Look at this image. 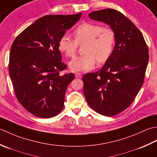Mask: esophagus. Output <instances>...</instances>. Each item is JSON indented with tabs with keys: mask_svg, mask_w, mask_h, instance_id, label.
Returning a JSON list of instances; mask_svg holds the SVG:
<instances>
[{
	"mask_svg": "<svg viewBox=\"0 0 157 157\" xmlns=\"http://www.w3.org/2000/svg\"><path fill=\"white\" fill-rule=\"evenodd\" d=\"M75 76H76V78H81L82 74H81V73H79V72H76V73H75Z\"/></svg>",
	"mask_w": 157,
	"mask_h": 157,
	"instance_id": "esophagus-1",
	"label": "esophagus"
}]
</instances>
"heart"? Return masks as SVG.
I'll return each mask as SVG.
<instances>
[{
  "label": "heart",
  "instance_id": "1",
  "mask_svg": "<svg viewBox=\"0 0 157 157\" xmlns=\"http://www.w3.org/2000/svg\"><path fill=\"white\" fill-rule=\"evenodd\" d=\"M73 39L68 34L60 38L58 47L66 57H74L76 55L78 43L86 41L85 55L76 57L69 63L73 71H87L91 69L96 63H102L109 59L113 52L115 38L113 32L104 28L100 25L92 23H83L74 31Z\"/></svg>",
  "mask_w": 157,
  "mask_h": 157
}]
</instances>
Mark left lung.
<instances>
[{"label": "left lung", "mask_w": 157, "mask_h": 157, "mask_svg": "<svg viewBox=\"0 0 157 157\" xmlns=\"http://www.w3.org/2000/svg\"><path fill=\"white\" fill-rule=\"evenodd\" d=\"M89 17L109 25L115 44L99 71L82 76L83 92L92 109L104 116H114L129 106L141 89L148 49L141 32L121 13L105 9L90 13Z\"/></svg>", "instance_id": "obj_1"}]
</instances>
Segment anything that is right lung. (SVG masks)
I'll return each mask as SVG.
<instances>
[{
    "label": "right lung",
    "mask_w": 157,
    "mask_h": 157,
    "mask_svg": "<svg viewBox=\"0 0 157 157\" xmlns=\"http://www.w3.org/2000/svg\"><path fill=\"white\" fill-rule=\"evenodd\" d=\"M81 14L43 16L12 44L9 71L16 98L34 116L52 118L63 109L67 87L75 75H60L66 65L62 61L58 43Z\"/></svg>",
    "instance_id": "obj_1"
}]
</instances>
